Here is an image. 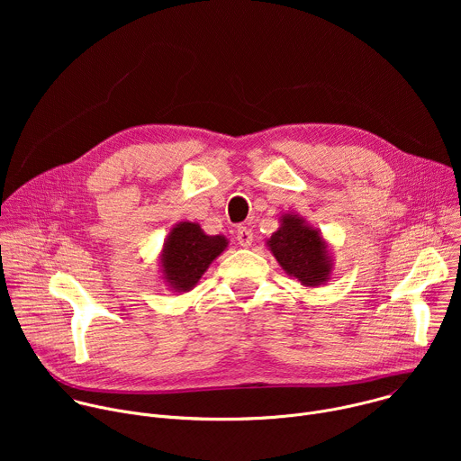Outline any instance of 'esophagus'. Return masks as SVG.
<instances>
[{"mask_svg": "<svg viewBox=\"0 0 461 461\" xmlns=\"http://www.w3.org/2000/svg\"><path fill=\"white\" fill-rule=\"evenodd\" d=\"M237 240H239V244H240L242 248H249L251 242H253V233H251V230L246 228V226H240V228L237 230Z\"/></svg>", "mask_w": 461, "mask_h": 461, "instance_id": "obj_1", "label": "esophagus"}]
</instances>
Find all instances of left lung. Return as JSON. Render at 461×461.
Segmentation results:
<instances>
[{"label": "left lung", "instance_id": "obj_1", "mask_svg": "<svg viewBox=\"0 0 461 461\" xmlns=\"http://www.w3.org/2000/svg\"><path fill=\"white\" fill-rule=\"evenodd\" d=\"M279 222L277 231L267 239V246L286 276L295 277L306 288L330 281L334 260L321 230L297 213H283Z\"/></svg>", "mask_w": 461, "mask_h": 461}]
</instances>
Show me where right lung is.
Instances as JSON below:
<instances>
[{
    "instance_id": "obj_1",
    "label": "right lung",
    "mask_w": 461,
    "mask_h": 461,
    "mask_svg": "<svg viewBox=\"0 0 461 461\" xmlns=\"http://www.w3.org/2000/svg\"><path fill=\"white\" fill-rule=\"evenodd\" d=\"M224 235H208L196 222L175 224L158 255L160 279L169 290L185 294L199 285L212 262L228 249Z\"/></svg>"
}]
</instances>
